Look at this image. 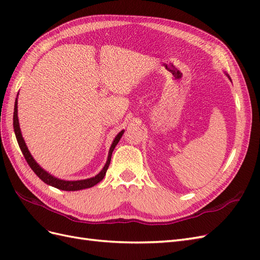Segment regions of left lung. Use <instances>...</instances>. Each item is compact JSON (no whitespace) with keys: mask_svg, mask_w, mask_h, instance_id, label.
<instances>
[{"mask_svg":"<svg viewBox=\"0 0 260 260\" xmlns=\"http://www.w3.org/2000/svg\"><path fill=\"white\" fill-rule=\"evenodd\" d=\"M226 76H228V78H229V79H230V81H231V78H230V76L229 75H228V74H225Z\"/></svg>","mask_w":260,"mask_h":260,"instance_id":"obj_1","label":"left lung"}]
</instances>
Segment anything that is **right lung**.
Here are the masks:
<instances>
[{
  "label": "right lung",
  "mask_w": 260,
  "mask_h": 260,
  "mask_svg": "<svg viewBox=\"0 0 260 260\" xmlns=\"http://www.w3.org/2000/svg\"><path fill=\"white\" fill-rule=\"evenodd\" d=\"M18 96V94H17ZM18 109H17V98L16 101H15V106H14V117H13V125H14V131H15V136H16L18 145L21 149V152L23 154V157H25L28 165L30 166V168L34 170L35 174L40 178L44 183L49 184L51 186H54L56 188H59V190L62 191H79V190H83V188H88V187H92L95 184H98L100 181L103 180V178L106 175V171L108 169L109 164H111V159H112V154L114 148L116 147V145L119 142L120 138L122 137L124 130H121L118 135L116 136V138L114 139L113 143L111 145V148H109L108 152V157L105 166L103 167L100 171V174H98L95 177H92L89 179H84V180H77V181H66V180H61V179H57L55 178L54 176H52L51 174H49L48 171H45L40 165H39L35 158L32 157V155L30 154L29 149L25 143V140H23L22 136H21V131H20V127H19V121H18Z\"/></svg>",
  "instance_id": "right-lung-1"
}]
</instances>
